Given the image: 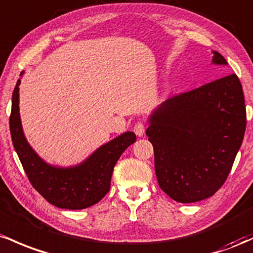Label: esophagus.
Masks as SVG:
<instances>
[{
  "label": "esophagus",
  "instance_id": "1",
  "mask_svg": "<svg viewBox=\"0 0 253 253\" xmlns=\"http://www.w3.org/2000/svg\"><path fill=\"white\" fill-rule=\"evenodd\" d=\"M146 131V124L143 122H137L134 126V132L137 136H142Z\"/></svg>",
  "mask_w": 253,
  "mask_h": 253
}]
</instances>
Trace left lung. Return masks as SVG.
I'll return each instance as SVG.
<instances>
[{
  "mask_svg": "<svg viewBox=\"0 0 253 253\" xmlns=\"http://www.w3.org/2000/svg\"><path fill=\"white\" fill-rule=\"evenodd\" d=\"M212 63L227 62L214 51ZM245 129V100L235 74L167 99L146 131L159 186L180 203L211 197L231 172Z\"/></svg>",
  "mask_w": 253,
  "mask_h": 253,
  "instance_id": "1",
  "label": "left lung"
}]
</instances>
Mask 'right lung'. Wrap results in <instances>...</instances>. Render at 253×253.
<instances>
[{
	"instance_id": "1",
	"label": "right lung",
	"mask_w": 253,
	"mask_h": 253,
	"mask_svg": "<svg viewBox=\"0 0 253 253\" xmlns=\"http://www.w3.org/2000/svg\"><path fill=\"white\" fill-rule=\"evenodd\" d=\"M19 84L20 80L13 92L9 129L14 148L30 183L47 202L58 208L75 211L98 203L109 192L116 163L136 141V135L131 131L124 132L96 149L78 166H51L36 154L24 136L19 113Z\"/></svg>"
}]
</instances>
